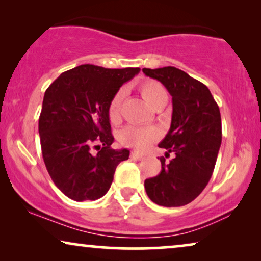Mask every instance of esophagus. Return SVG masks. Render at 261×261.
Masks as SVG:
<instances>
[{"instance_id":"obj_1","label":"esophagus","mask_w":261,"mask_h":261,"mask_svg":"<svg viewBox=\"0 0 261 261\" xmlns=\"http://www.w3.org/2000/svg\"><path fill=\"white\" fill-rule=\"evenodd\" d=\"M144 154H141V153H138V152H132L130 153V158L133 159H137V160H141L144 159Z\"/></svg>"}]
</instances>
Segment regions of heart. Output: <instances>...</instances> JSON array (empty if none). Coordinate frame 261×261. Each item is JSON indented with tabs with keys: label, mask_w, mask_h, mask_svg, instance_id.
I'll use <instances>...</instances> for the list:
<instances>
[{
	"label": "heart",
	"mask_w": 261,
	"mask_h": 261,
	"mask_svg": "<svg viewBox=\"0 0 261 261\" xmlns=\"http://www.w3.org/2000/svg\"><path fill=\"white\" fill-rule=\"evenodd\" d=\"M139 90L142 98L148 103L152 108L162 102L163 99L167 98L165 89L162 84L155 81H144L139 85ZM124 98V91L121 89L113 96L108 106V117L112 123H117L121 120V112H122V103ZM159 133L153 128H138V127H127L121 132L120 141L124 146L135 148L145 149L148 147L149 144L156 140Z\"/></svg>",
	"instance_id": "1"
}]
</instances>
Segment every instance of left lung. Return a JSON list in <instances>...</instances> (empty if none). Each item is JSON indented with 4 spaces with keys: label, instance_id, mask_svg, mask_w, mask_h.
Listing matches in <instances>:
<instances>
[{
    "label": "left lung",
    "instance_id": "1",
    "mask_svg": "<svg viewBox=\"0 0 261 261\" xmlns=\"http://www.w3.org/2000/svg\"><path fill=\"white\" fill-rule=\"evenodd\" d=\"M159 81L172 96V120L169 133L159 144L169 164L160 158L162 171L145 180L147 196L155 204L181 206L194 201L212 178L222 140L221 114L204 84L177 67L142 69Z\"/></svg>",
    "mask_w": 261,
    "mask_h": 261
}]
</instances>
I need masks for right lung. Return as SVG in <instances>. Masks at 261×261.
Here are the masks:
<instances>
[{
  "instance_id": "obj_1",
  "label": "right lung",
  "mask_w": 261,
  "mask_h": 261,
  "mask_svg": "<svg viewBox=\"0 0 261 261\" xmlns=\"http://www.w3.org/2000/svg\"><path fill=\"white\" fill-rule=\"evenodd\" d=\"M139 71L84 64L63 72L45 91L39 117L42 158L56 187L73 201L105 196L117 165L129 156L127 148L110 147L108 106Z\"/></svg>"
}]
</instances>
